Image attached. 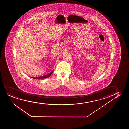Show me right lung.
I'll list each match as a JSON object with an SVG mask.
<instances>
[{
  "label": "right lung",
  "mask_w": 129,
  "mask_h": 129,
  "mask_svg": "<svg viewBox=\"0 0 129 129\" xmlns=\"http://www.w3.org/2000/svg\"><path fill=\"white\" fill-rule=\"evenodd\" d=\"M54 70V69H53V70L51 71V72H50L49 73L43 75L41 76H37V77H30V76H28V77H29L30 78H31L32 79H44L49 78L51 76V74H53Z\"/></svg>",
  "instance_id": "add662e5"
}]
</instances>
